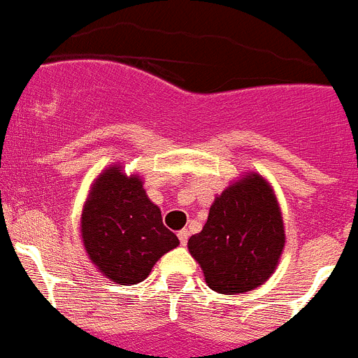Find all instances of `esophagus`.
I'll return each instance as SVG.
<instances>
[{
  "instance_id": "34e87169",
  "label": "esophagus",
  "mask_w": 358,
  "mask_h": 358,
  "mask_svg": "<svg viewBox=\"0 0 358 358\" xmlns=\"http://www.w3.org/2000/svg\"><path fill=\"white\" fill-rule=\"evenodd\" d=\"M178 239H180V244H182V246H185L187 241H189V230H185V228H183V230H180Z\"/></svg>"
}]
</instances>
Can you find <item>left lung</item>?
<instances>
[{"instance_id":"left-lung-1","label":"left lung","mask_w":358,"mask_h":358,"mask_svg":"<svg viewBox=\"0 0 358 358\" xmlns=\"http://www.w3.org/2000/svg\"><path fill=\"white\" fill-rule=\"evenodd\" d=\"M283 244L273 189L262 176L248 175L215 198L203 230L189 239V251L212 291L237 294L273 275Z\"/></svg>"}]
</instances>
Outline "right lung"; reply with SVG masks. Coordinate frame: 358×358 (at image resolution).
<instances>
[{
  "label": "right lung",
  "mask_w": 358,
  "mask_h": 358,
  "mask_svg": "<svg viewBox=\"0 0 358 358\" xmlns=\"http://www.w3.org/2000/svg\"><path fill=\"white\" fill-rule=\"evenodd\" d=\"M85 250L99 271L115 283H139L178 237L164 227L143 182L110 167L96 180L82 214Z\"/></svg>",
  "instance_id": "1"
}]
</instances>
